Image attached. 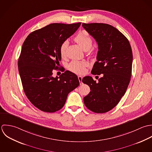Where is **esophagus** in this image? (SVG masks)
Here are the masks:
<instances>
[{
    "label": "esophagus",
    "instance_id": "1",
    "mask_svg": "<svg viewBox=\"0 0 152 152\" xmlns=\"http://www.w3.org/2000/svg\"><path fill=\"white\" fill-rule=\"evenodd\" d=\"M82 79H83L82 76H78V79H79V80L80 82V85H82Z\"/></svg>",
    "mask_w": 152,
    "mask_h": 152
}]
</instances>
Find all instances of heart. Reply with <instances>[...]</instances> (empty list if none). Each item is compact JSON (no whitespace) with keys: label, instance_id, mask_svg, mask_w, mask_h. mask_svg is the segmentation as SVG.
<instances>
[{"label":"heart","instance_id":"heart-1","mask_svg":"<svg viewBox=\"0 0 152 152\" xmlns=\"http://www.w3.org/2000/svg\"><path fill=\"white\" fill-rule=\"evenodd\" d=\"M75 42L80 46V48L85 50L91 49L92 45L91 37L86 33L81 32L77 34L75 37ZM67 41L63 42L61 45L59 51L62 57L65 56L66 49L67 46ZM88 65V63L85 61H72L69 65V70L77 74H83L85 71V67Z\"/></svg>","mask_w":152,"mask_h":152}]
</instances>
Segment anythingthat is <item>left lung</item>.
I'll return each mask as SVG.
<instances>
[{
  "instance_id": "left-lung-1",
  "label": "left lung",
  "mask_w": 152,
  "mask_h": 152,
  "mask_svg": "<svg viewBox=\"0 0 152 152\" xmlns=\"http://www.w3.org/2000/svg\"><path fill=\"white\" fill-rule=\"evenodd\" d=\"M82 26L98 45L91 74H103L97 82L91 76L83 78L91 91L84 97V103L92 112L104 113L114 108L126 93L132 75V50L125 36L110 25L83 23Z\"/></svg>"
}]
</instances>
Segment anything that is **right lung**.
Wrapping results in <instances>:
<instances>
[{
	"label": "right lung",
	"mask_w": 152,
	"mask_h": 152,
	"mask_svg": "<svg viewBox=\"0 0 152 152\" xmlns=\"http://www.w3.org/2000/svg\"><path fill=\"white\" fill-rule=\"evenodd\" d=\"M80 24H50L32 31L22 45L18 68L23 88L31 103L43 112L61 109L68 94L79 85L75 73L66 70L53 77L52 71L61 60V44Z\"/></svg>",
	"instance_id": "right-lung-1"
}]
</instances>
